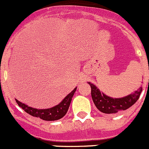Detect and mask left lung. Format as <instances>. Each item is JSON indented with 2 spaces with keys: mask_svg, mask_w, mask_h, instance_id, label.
<instances>
[{
  "mask_svg": "<svg viewBox=\"0 0 149 149\" xmlns=\"http://www.w3.org/2000/svg\"><path fill=\"white\" fill-rule=\"evenodd\" d=\"M91 86V95L96 107L104 113H116L125 110L136 103L141 94L142 87L134 94H131L121 98H113L100 92L99 89L93 84L89 83Z\"/></svg>",
  "mask_w": 149,
  "mask_h": 149,
  "instance_id": "left-lung-1",
  "label": "left lung"
}]
</instances>
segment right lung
<instances>
[{
	"instance_id": "1",
	"label": "right lung",
	"mask_w": 149,
	"mask_h": 149,
	"mask_svg": "<svg viewBox=\"0 0 149 149\" xmlns=\"http://www.w3.org/2000/svg\"><path fill=\"white\" fill-rule=\"evenodd\" d=\"M76 89H77V87L74 88L72 93H69L58 105H56L54 107H51L50 109L38 110V109L32 108L30 107H28L27 105L18 101L17 99H15V101H16V103L18 104V106L21 107L26 113L33 116L40 118V119L45 121L58 120V119L63 118L66 114L69 105L71 104V101H72V97L75 93Z\"/></svg>"
}]
</instances>
